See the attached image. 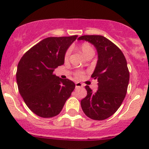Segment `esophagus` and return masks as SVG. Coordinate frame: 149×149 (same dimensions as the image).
Segmentation results:
<instances>
[{
  "instance_id": "obj_1",
  "label": "esophagus",
  "mask_w": 149,
  "mask_h": 149,
  "mask_svg": "<svg viewBox=\"0 0 149 149\" xmlns=\"http://www.w3.org/2000/svg\"><path fill=\"white\" fill-rule=\"evenodd\" d=\"M76 84V87L78 88V87H83V84H81V82H76L75 83Z\"/></svg>"
}]
</instances>
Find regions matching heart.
<instances>
[{
  "label": "heart",
  "mask_w": 149,
  "mask_h": 149,
  "mask_svg": "<svg viewBox=\"0 0 149 149\" xmlns=\"http://www.w3.org/2000/svg\"><path fill=\"white\" fill-rule=\"evenodd\" d=\"M79 49H80V51H81V54H82L84 56H87L88 54H91V53H94L93 49V48L91 47V45L87 44V43H84V44H82V45L80 46ZM69 54H70V51H67L66 54H65V58L68 57ZM81 73H79V76H81Z\"/></svg>",
  "instance_id": "obj_1"
}]
</instances>
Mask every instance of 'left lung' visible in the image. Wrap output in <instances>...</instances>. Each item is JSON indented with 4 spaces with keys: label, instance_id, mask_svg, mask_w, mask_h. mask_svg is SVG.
I'll use <instances>...</instances> for the list:
<instances>
[{
    "label": "left lung",
    "instance_id": "8db88e82",
    "mask_svg": "<svg viewBox=\"0 0 149 149\" xmlns=\"http://www.w3.org/2000/svg\"><path fill=\"white\" fill-rule=\"evenodd\" d=\"M79 40L95 47L98 61L92 77L98 80V90L85 86L87 95L81 101L83 112L90 118L102 120L113 115L126 96L129 72L126 58L118 47L101 35H84Z\"/></svg>",
    "mask_w": 149,
    "mask_h": 149
}]
</instances>
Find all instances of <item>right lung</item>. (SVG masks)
<instances>
[{
    "instance_id": "obj_1",
    "label": "right lung",
    "mask_w": 149,
    "mask_h": 149,
    "mask_svg": "<svg viewBox=\"0 0 149 149\" xmlns=\"http://www.w3.org/2000/svg\"><path fill=\"white\" fill-rule=\"evenodd\" d=\"M77 36L48 37L30 48L17 69L18 90L28 107L42 118H52L62 111L75 89L73 81L54 74L65 62L67 50Z\"/></svg>"
}]
</instances>
